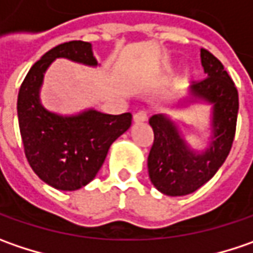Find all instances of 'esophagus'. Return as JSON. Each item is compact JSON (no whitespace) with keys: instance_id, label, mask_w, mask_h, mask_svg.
Here are the masks:
<instances>
[{"instance_id":"obj_1","label":"esophagus","mask_w":253,"mask_h":253,"mask_svg":"<svg viewBox=\"0 0 253 253\" xmlns=\"http://www.w3.org/2000/svg\"><path fill=\"white\" fill-rule=\"evenodd\" d=\"M146 119H147V115L144 112H138V113L133 116V122L134 123H143V122H146Z\"/></svg>"}]
</instances>
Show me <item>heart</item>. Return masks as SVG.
Listing matches in <instances>:
<instances>
[{"label": "heart", "instance_id": "b5f03b06", "mask_svg": "<svg viewBox=\"0 0 253 253\" xmlns=\"http://www.w3.org/2000/svg\"><path fill=\"white\" fill-rule=\"evenodd\" d=\"M172 72H174V66H172V65H167V66L163 69V75H164V76H170Z\"/></svg>", "mask_w": 253, "mask_h": 253}]
</instances>
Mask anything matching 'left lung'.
Returning <instances> with one entry per match:
<instances>
[{
  "instance_id": "8db88e82",
  "label": "left lung",
  "mask_w": 253,
  "mask_h": 253,
  "mask_svg": "<svg viewBox=\"0 0 253 253\" xmlns=\"http://www.w3.org/2000/svg\"><path fill=\"white\" fill-rule=\"evenodd\" d=\"M201 65L207 78L192 83L187 96L172 106V112L211 106L205 127L208 137L203 138V148L192 147L170 115L159 113L148 120L154 133L147 159L148 177L164 195L181 197L197 191L214 177L232 147L239 109L238 90L224 65L211 52L201 49Z\"/></svg>"
}]
</instances>
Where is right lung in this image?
Instances as JSON below:
<instances>
[{"mask_svg":"<svg viewBox=\"0 0 253 253\" xmlns=\"http://www.w3.org/2000/svg\"><path fill=\"white\" fill-rule=\"evenodd\" d=\"M56 59L97 68L92 43L71 41L48 50L28 72L18 93V123L28 163L45 184L76 191L96 177L113 141L131 126V115H106L93 107L72 115L42 105L43 78Z\"/></svg>","mask_w":253,"mask_h":253,"instance_id":"1","label":"right lung"}]
</instances>
